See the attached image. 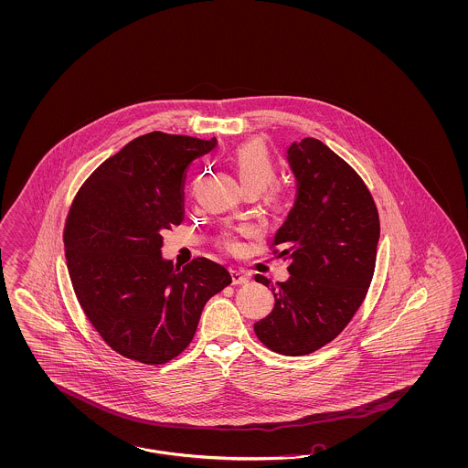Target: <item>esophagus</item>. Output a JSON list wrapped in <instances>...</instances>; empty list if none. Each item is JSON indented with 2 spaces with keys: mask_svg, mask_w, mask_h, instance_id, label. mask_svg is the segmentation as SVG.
I'll return each mask as SVG.
<instances>
[{
  "mask_svg": "<svg viewBox=\"0 0 468 468\" xmlns=\"http://www.w3.org/2000/svg\"><path fill=\"white\" fill-rule=\"evenodd\" d=\"M231 284H245L249 283V276L245 272L239 270H231Z\"/></svg>",
  "mask_w": 468,
  "mask_h": 468,
  "instance_id": "obj_1",
  "label": "esophagus"
}]
</instances>
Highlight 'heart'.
Returning a JSON list of instances; mask_svg holds the SVG:
<instances>
[{"mask_svg": "<svg viewBox=\"0 0 468 468\" xmlns=\"http://www.w3.org/2000/svg\"><path fill=\"white\" fill-rule=\"evenodd\" d=\"M231 165L243 190H255L259 194L276 178L274 161L266 145L261 142L241 144L231 154Z\"/></svg>", "mask_w": 468, "mask_h": 468, "instance_id": "1", "label": "heart"}]
</instances>
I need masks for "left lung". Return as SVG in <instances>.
I'll return each instance as SVG.
<instances>
[{
  "label": "left lung",
  "mask_w": 468,
  "mask_h": 468,
  "mask_svg": "<svg viewBox=\"0 0 468 468\" xmlns=\"http://www.w3.org/2000/svg\"><path fill=\"white\" fill-rule=\"evenodd\" d=\"M297 198L272 245L290 278L271 286L272 311L255 323L272 352L307 355L335 340L362 305L376 268L379 216L362 178L317 139L288 147Z\"/></svg>",
  "instance_id": "8db88e82"
}]
</instances>
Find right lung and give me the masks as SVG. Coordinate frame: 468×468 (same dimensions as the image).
Returning a JSON list of instances; mask_svg holds the SVG:
<instances>
[{
  "label": "right lung",
  "instance_id": "obj_1",
  "mask_svg": "<svg viewBox=\"0 0 468 468\" xmlns=\"http://www.w3.org/2000/svg\"><path fill=\"white\" fill-rule=\"evenodd\" d=\"M214 147L145 133L108 157L71 204L65 257L75 295L102 340L142 364L182 354L206 302L231 283L206 257L178 270L161 255V233L182 223L185 171Z\"/></svg>",
  "mask_w": 468,
  "mask_h": 468
}]
</instances>
